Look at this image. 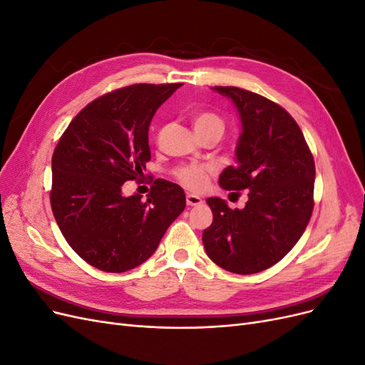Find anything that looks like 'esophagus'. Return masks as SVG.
<instances>
[{
    "mask_svg": "<svg viewBox=\"0 0 365 365\" xmlns=\"http://www.w3.org/2000/svg\"><path fill=\"white\" fill-rule=\"evenodd\" d=\"M185 201H187V205H189V207H196V205H201L202 204L201 197L196 196V195H192V193H187Z\"/></svg>",
    "mask_w": 365,
    "mask_h": 365,
    "instance_id": "esophagus-1",
    "label": "esophagus"
}]
</instances>
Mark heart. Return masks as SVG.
I'll return each mask as SVG.
<instances>
[{
    "mask_svg": "<svg viewBox=\"0 0 365 365\" xmlns=\"http://www.w3.org/2000/svg\"><path fill=\"white\" fill-rule=\"evenodd\" d=\"M193 126H195L196 134L197 132H205V130H217L222 134L225 123L222 118L213 113H200L195 115ZM208 173H210L208 165L189 164V165H182V168L176 170V178H178L185 187H189L190 190L200 192L207 185Z\"/></svg>",
    "mask_w": 365,
    "mask_h": 365,
    "instance_id": "heart-1",
    "label": "heart"
}]
</instances>
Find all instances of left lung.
I'll return each instance as SVG.
<instances>
[{
	"instance_id": "1",
	"label": "left lung",
	"mask_w": 365,
	"mask_h": 365,
	"mask_svg": "<svg viewBox=\"0 0 365 365\" xmlns=\"http://www.w3.org/2000/svg\"><path fill=\"white\" fill-rule=\"evenodd\" d=\"M237 109L236 165L219 176L225 190L248 189L244 208L208 197L213 222L202 233L207 256L235 274L280 262L304 233L314 210L315 164L302 129L282 106L236 86H213Z\"/></svg>"
}]
</instances>
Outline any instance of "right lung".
I'll list each match as a JSON object with an SVG mask.
<instances>
[{
  "label": "right lung",
  "instance_id": "obj_1",
  "mask_svg": "<svg viewBox=\"0 0 365 365\" xmlns=\"http://www.w3.org/2000/svg\"><path fill=\"white\" fill-rule=\"evenodd\" d=\"M181 83H137L86 105L51 158L54 219L68 245L91 267L125 272L146 262L185 208L178 184L153 181L146 200L123 195L150 160L149 126Z\"/></svg>",
  "mask_w": 365,
  "mask_h": 365
}]
</instances>
